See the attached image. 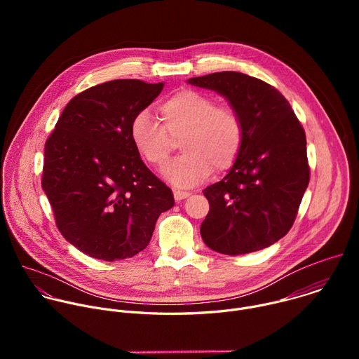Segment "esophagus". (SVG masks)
Instances as JSON below:
<instances>
[{"label":"esophagus","mask_w":359,"mask_h":359,"mask_svg":"<svg viewBox=\"0 0 359 359\" xmlns=\"http://www.w3.org/2000/svg\"><path fill=\"white\" fill-rule=\"evenodd\" d=\"M190 194H191L190 191H183V190H175V191H173V196H175V200H176V201H180V200H183V198H187Z\"/></svg>","instance_id":"esophagus-1"}]
</instances>
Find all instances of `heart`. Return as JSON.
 <instances>
[{"mask_svg": "<svg viewBox=\"0 0 359 359\" xmlns=\"http://www.w3.org/2000/svg\"><path fill=\"white\" fill-rule=\"evenodd\" d=\"M163 123L149 112L135 115L130 137L144 162L163 168L177 143L184 151L165 170L166 177L180 187H191L213 170L223 173L238 159L245 125L233 105H219L216 97L196 89H180L159 108Z\"/></svg>", "mask_w": 359, "mask_h": 359, "instance_id": "heart-1", "label": "heart"}]
</instances>
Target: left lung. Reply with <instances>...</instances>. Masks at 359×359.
<instances>
[{
	"instance_id": "1",
	"label": "left lung",
	"mask_w": 359,
	"mask_h": 359,
	"mask_svg": "<svg viewBox=\"0 0 359 359\" xmlns=\"http://www.w3.org/2000/svg\"><path fill=\"white\" fill-rule=\"evenodd\" d=\"M189 83L220 92L245 125L231 170L203 190L210 210L201 238L229 255L263 250L290 231L310 183L304 128L280 90L259 78L224 71Z\"/></svg>"
}]
</instances>
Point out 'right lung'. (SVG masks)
Listing matches in <instances>:
<instances>
[{"label":"right lung","instance_id":"add662e5","mask_svg":"<svg viewBox=\"0 0 359 359\" xmlns=\"http://www.w3.org/2000/svg\"><path fill=\"white\" fill-rule=\"evenodd\" d=\"M165 83L115 79L62 111L45 142L41 184L61 234L93 259L133 257L150 241L172 190L142 162L130 123Z\"/></svg>","mask_w":359,"mask_h":359}]
</instances>
